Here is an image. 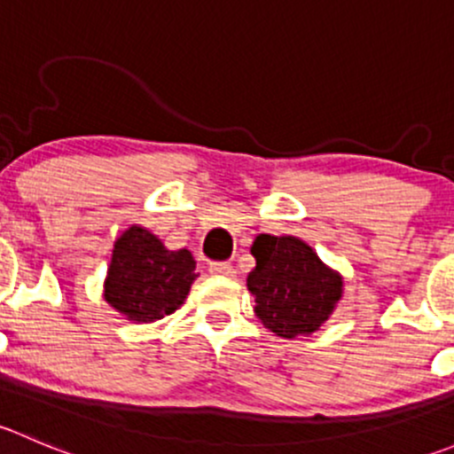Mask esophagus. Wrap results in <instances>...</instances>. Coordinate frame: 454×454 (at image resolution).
I'll return each mask as SVG.
<instances>
[{
  "label": "esophagus",
  "mask_w": 454,
  "mask_h": 454,
  "mask_svg": "<svg viewBox=\"0 0 454 454\" xmlns=\"http://www.w3.org/2000/svg\"><path fill=\"white\" fill-rule=\"evenodd\" d=\"M208 270L213 274H217V277H235V268L228 261H213L208 265Z\"/></svg>",
  "instance_id": "1"
}]
</instances>
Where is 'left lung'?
<instances>
[{"mask_svg":"<svg viewBox=\"0 0 454 454\" xmlns=\"http://www.w3.org/2000/svg\"><path fill=\"white\" fill-rule=\"evenodd\" d=\"M253 254L248 290L261 323L281 338L316 332L340 301L342 278L296 237L259 235Z\"/></svg>","mask_w":454,"mask_h":454,"instance_id":"left-lung-1","label":"left lung"}]
</instances>
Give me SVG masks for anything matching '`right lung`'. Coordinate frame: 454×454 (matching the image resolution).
Returning <instances> with one entry per match:
<instances>
[{
    "label": "right lung",
    "instance_id": "obj_1",
    "mask_svg": "<svg viewBox=\"0 0 454 454\" xmlns=\"http://www.w3.org/2000/svg\"><path fill=\"white\" fill-rule=\"evenodd\" d=\"M195 277L189 250L171 253L149 231L131 226L114 246L105 301L129 320L153 323L184 303Z\"/></svg>",
    "mask_w": 454,
    "mask_h": 454
}]
</instances>
